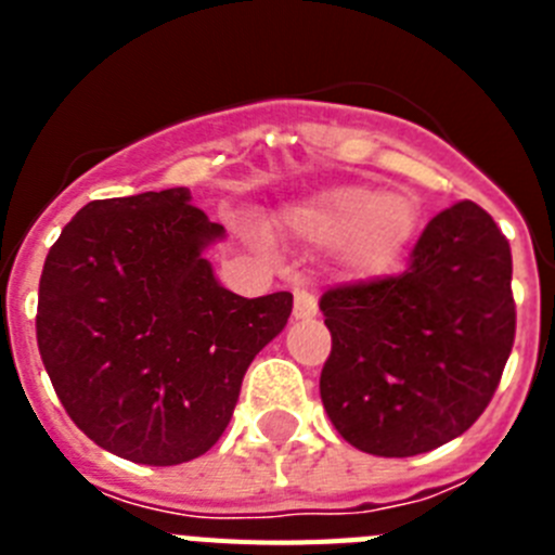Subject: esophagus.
Wrapping results in <instances>:
<instances>
[{
    "mask_svg": "<svg viewBox=\"0 0 555 555\" xmlns=\"http://www.w3.org/2000/svg\"><path fill=\"white\" fill-rule=\"evenodd\" d=\"M294 317L297 320H308V317H317V297L306 288H294Z\"/></svg>",
    "mask_w": 555,
    "mask_h": 555,
    "instance_id": "1",
    "label": "esophagus"
}]
</instances>
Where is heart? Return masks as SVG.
<instances>
[{
    "label": "heart",
    "mask_w": 555,
    "mask_h": 555,
    "mask_svg": "<svg viewBox=\"0 0 555 555\" xmlns=\"http://www.w3.org/2000/svg\"><path fill=\"white\" fill-rule=\"evenodd\" d=\"M292 228L311 242L341 244L358 274H384L397 267L420 224V208L405 194L380 185H338L292 210Z\"/></svg>",
    "instance_id": "heart-1"
}]
</instances>
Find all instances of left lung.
Masks as SVG:
<instances>
[{
  "instance_id": "obj_1",
  "label": "left lung",
  "mask_w": 555,
  "mask_h": 555,
  "mask_svg": "<svg viewBox=\"0 0 555 555\" xmlns=\"http://www.w3.org/2000/svg\"><path fill=\"white\" fill-rule=\"evenodd\" d=\"M320 395L352 448L386 459L461 436L498 391L514 347L512 247L473 199L439 210L409 269L331 286Z\"/></svg>"
}]
</instances>
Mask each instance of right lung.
I'll list each match as a JSON object with an SVG mask.
<instances>
[{
	"instance_id": "1",
	"label": "right lung",
	"mask_w": 555,
	"mask_h": 555,
	"mask_svg": "<svg viewBox=\"0 0 555 555\" xmlns=\"http://www.w3.org/2000/svg\"><path fill=\"white\" fill-rule=\"evenodd\" d=\"M185 189L94 199L43 261L36 336L72 423L135 464L208 453L253 358L292 313V294L238 297L203 249L222 235Z\"/></svg>"
}]
</instances>
